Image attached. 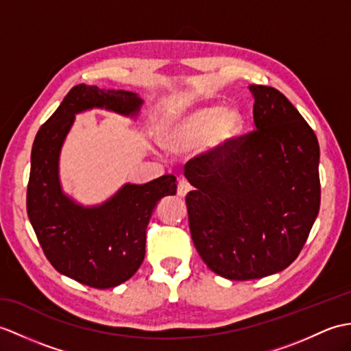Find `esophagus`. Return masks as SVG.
Returning <instances> with one entry per match:
<instances>
[{
	"mask_svg": "<svg viewBox=\"0 0 351 351\" xmlns=\"http://www.w3.org/2000/svg\"><path fill=\"white\" fill-rule=\"evenodd\" d=\"M190 190H191L190 182L186 181L185 178L179 179V181H178V195H179V197H185L186 193H189Z\"/></svg>",
	"mask_w": 351,
	"mask_h": 351,
	"instance_id": "1",
	"label": "esophagus"
}]
</instances>
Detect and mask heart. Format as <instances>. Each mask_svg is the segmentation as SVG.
<instances>
[{"mask_svg":"<svg viewBox=\"0 0 351 351\" xmlns=\"http://www.w3.org/2000/svg\"><path fill=\"white\" fill-rule=\"evenodd\" d=\"M241 115L233 109H218L214 106L195 109L176 119L166 132V143L170 148H189L205 138L213 149H219L239 132Z\"/></svg>","mask_w":351,"mask_h":351,"instance_id":"obj_1","label":"heart"}]
</instances>
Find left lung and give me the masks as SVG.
<instances>
[{
	"label": "left lung",
	"mask_w": 351,
	"mask_h": 351,
	"mask_svg": "<svg viewBox=\"0 0 351 351\" xmlns=\"http://www.w3.org/2000/svg\"><path fill=\"white\" fill-rule=\"evenodd\" d=\"M256 130L185 165L190 233L203 262L248 281L295 262L320 209L314 130L278 89L250 85Z\"/></svg>",
	"instance_id": "1"
}]
</instances>
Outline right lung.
Masks as SVG:
<instances>
[{
	"label": "right lung",
	"instance_id": "1",
	"mask_svg": "<svg viewBox=\"0 0 351 351\" xmlns=\"http://www.w3.org/2000/svg\"><path fill=\"white\" fill-rule=\"evenodd\" d=\"M141 104L134 93L122 89L73 86L32 145L27 213L40 247L56 271L94 289L117 287L141 267L152 210L165 195L176 193V178L127 184L104 205L82 208L61 191L60 149L76 113L106 108L128 115Z\"/></svg>",
	"mask_w": 351,
	"mask_h": 351
}]
</instances>
